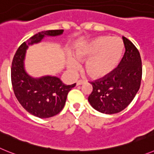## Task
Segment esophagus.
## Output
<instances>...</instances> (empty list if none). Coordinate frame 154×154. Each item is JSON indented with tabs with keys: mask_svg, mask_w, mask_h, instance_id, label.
I'll return each mask as SVG.
<instances>
[{
	"mask_svg": "<svg viewBox=\"0 0 154 154\" xmlns=\"http://www.w3.org/2000/svg\"><path fill=\"white\" fill-rule=\"evenodd\" d=\"M84 83H85V81H83V80H79V81L77 82V85L78 86V85H82V84H84Z\"/></svg>",
	"mask_w": 154,
	"mask_h": 154,
	"instance_id": "1",
	"label": "esophagus"
}]
</instances>
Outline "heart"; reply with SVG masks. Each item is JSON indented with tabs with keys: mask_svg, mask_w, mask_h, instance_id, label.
Listing matches in <instances>:
<instances>
[{
	"mask_svg": "<svg viewBox=\"0 0 154 154\" xmlns=\"http://www.w3.org/2000/svg\"><path fill=\"white\" fill-rule=\"evenodd\" d=\"M124 43L119 38L101 36L81 45L75 53V59L69 58L68 69L76 72L78 62L85 61V70L92 78H103L114 71L119 63L124 51Z\"/></svg>",
	"mask_w": 154,
	"mask_h": 154,
	"instance_id": "heart-1",
	"label": "heart"
}]
</instances>
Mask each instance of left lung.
I'll use <instances>...</instances> for the list:
<instances>
[{
    "instance_id": "8db88e82",
    "label": "left lung",
    "mask_w": 154,
    "mask_h": 154,
    "mask_svg": "<svg viewBox=\"0 0 154 154\" xmlns=\"http://www.w3.org/2000/svg\"><path fill=\"white\" fill-rule=\"evenodd\" d=\"M125 51L121 62L111 74L91 81L93 91L88 101L94 109L105 114L125 109L138 92L142 79V61L137 48L122 36Z\"/></svg>"
}]
</instances>
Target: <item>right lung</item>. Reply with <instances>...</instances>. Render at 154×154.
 Instances as JSON below:
<instances>
[{
    "label": "right lung",
    "mask_w": 154,
    "mask_h": 154,
    "mask_svg": "<svg viewBox=\"0 0 154 154\" xmlns=\"http://www.w3.org/2000/svg\"><path fill=\"white\" fill-rule=\"evenodd\" d=\"M63 32V29L48 30L34 35L18 47L11 64V84L16 98L28 112L41 119L60 113L65 105L68 92L76 84L66 85L60 78L51 76L30 77L24 68L25 53L29 45L41 42L46 35H60Z\"/></svg>",
    "instance_id": "add662e5"
}]
</instances>
